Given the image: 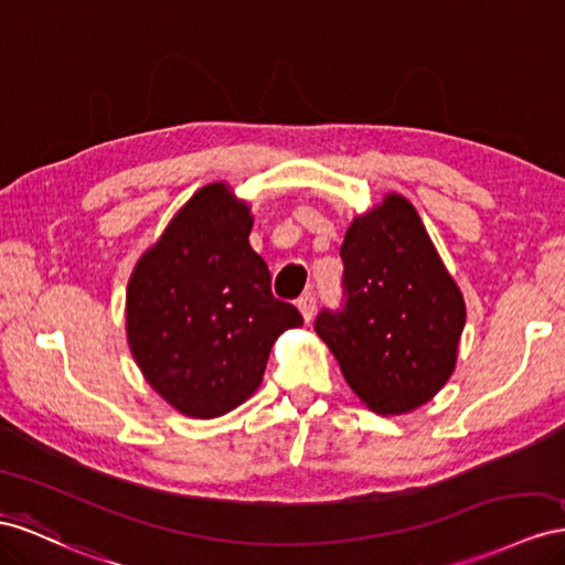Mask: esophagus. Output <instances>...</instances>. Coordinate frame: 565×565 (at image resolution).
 <instances>
[{
    "instance_id": "esophagus-1",
    "label": "esophagus",
    "mask_w": 565,
    "mask_h": 565,
    "mask_svg": "<svg viewBox=\"0 0 565 565\" xmlns=\"http://www.w3.org/2000/svg\"><path fill=\"white\" fill-rule=\"evenodd\" d=\"M297 309L301 311V316H303V320H309L313 318V313H316V297L311 295V292H307V295H301L299 299H297Z\"/></svg>"
}]
</instances>
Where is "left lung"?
Listing matches in <instances>:
<instances>
[{
  "label": "left lung",
  "instance_id": "1",
  "mask_svg": "<svg viewBox=\"0 0 565 565\" xmlns=\"http://www.w3.org/2000/svg\"><path fill=\"white\" fill-rule=\"evenodd\" d=\"M340 256L344 307L318 313V338L375 414L430 402L454 373L466 303L414 204L387 194L347 227Z\"/></svg>",
  "mask_w": 565,
  "mask_h": 565
}]
</instances>
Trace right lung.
<instances>
[{"label": "right lung", "mask_w": 565, "mask_h": 565, "mask_svg": "<svg viewBox=\"0 0 565 565\" xmlns=\"http://www.w3.org/2000/svg\"><path fill=\"white\" fill-rule=\"evenodd\" d=\"M249 204L211 182L182 206L137 262L126 330L147 383L180 414L216 418L262 385L270 347L303 323L270 292V273L249 247Z\"/></svg>", "instance_id": "obj_1"}]
</instances>
